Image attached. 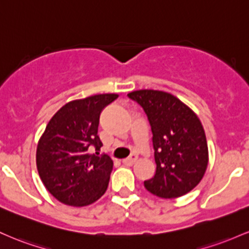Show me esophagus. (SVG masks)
<instances>
[{
  "instance_id": "34e87169",
  "label": "esophagus",
  "mask_w": 249,
  "mask_h": 249,
  "mask_svg": "<svg viewBox=\"0 0 249 249\" xmlns=\"http://www.w3.org/2000/svg\"><path fill=\"white\" fill-rule=\"evenodd\" d=\"M136 160H138V155L133 154V155H130L129 158L124 159V160L122 161V162H124V164H134L136 162Z\"/></svg>"
}]
</instances>
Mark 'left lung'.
<instances>
[{
	"label": "left lung",
	"mask_w": 249,
	"mask_h": 249,
	"mask_svg": "<svg viewBox=\"0 0 249 249\" xmlns=\"http://www.w3.org/2000/svg\"><path fill=\"white\" fill-rule=\"evenodd\" d=\"M128 96L143 108L152 127L156 172L144 181L146 189L162 199L191 192L208 166L207 140L199 117L166 91L141 89Z\"/></svg>",
	"instance_id": "obj_1"
}]
</instances>
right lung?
<instances>
[{"label":"right lung","mask_w":249,"mask_h":249,"mask_svg":"<svg viewBox=\"0 0 249 249\" xmlns=\"http://www.w3.org/2000/svg\"><path fill=\"white\" fill-rule=\"evenodd\" d=\"M117 96L97 94L66 103L38 140V175L47 191L64 205L88 206L107 191L113 161L108 155L91 154L89 148L101 149L97 135L100 114Z\"/></svg>","instance_id":"add662e5"}]
</instances>
